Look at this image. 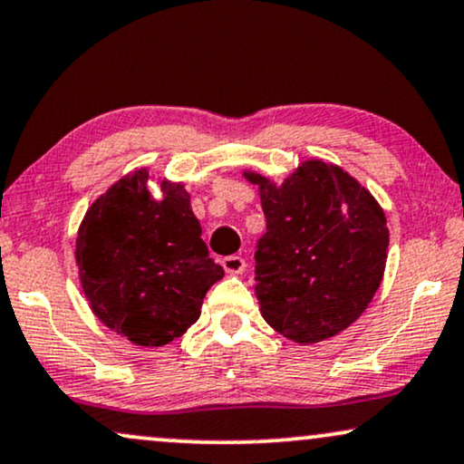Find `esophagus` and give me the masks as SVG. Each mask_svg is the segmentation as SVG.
I'll return each mask as SVG.
<instances>
[{
  "label": "esophagus",
  "instance_id": "obj_1",
  "mask_svg": "<svg viewBox=\"0 0 464 464\" xmlns=\"http://www.w3.org/2000/svg\"><path fill=\"white\" fill-rule=\"evenodd\" d=\"M222 267H225L227 274L237 276V274H242V271L246 269V261H244L242 256L231 255V256H225V258H222Z\"/></svg>",
  "mask_w": 464,
  "mask_h": 464
}]
</instances>
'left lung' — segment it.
Here are the masks:
<instances>
[{"label":"left lung","instance_id":"1","mask_svg":"<svg viewBox=\"0 0 464 464\" xmlns=\"http://www.w3.org/2000/svg\"><path fill=\"white\" fill-rule=\"evenodd\" d=\"M267 233L258 239L256 299L263 318L296 343H318L361 318L386 267L384 209L348 171L301 163L280 187L255 171Z\"/></svg>","mask_w":464,"mask_h":464}]
</instances>
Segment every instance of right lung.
<instances>
[{"instance_id": "right-lung-1", "label": "right lung", "mask_w": 464, "mask_h": 464, "mask_svg": "<svg viewBox=\"0 0 464 464\" xmlns=\"http://www.w3.org/2000/svg\"><path fill=\"white\" fill-rule=\"evenodd\" d=\"M148 171L121 178L89 208L76 237L80 284L91 310L135 345L180 337L225 271L209 258L184 184L148 190Z\"/></svg>"}]
</instances>
